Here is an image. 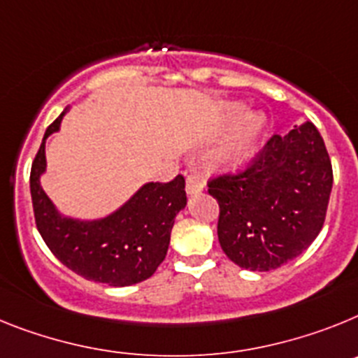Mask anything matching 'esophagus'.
Wrapping results in <instances>:
<instances>
[{
  "label": "esophagus",
  "instance_id": "1",
  "mask_svg": "<svg viewBox=\"0 0 358 358\" xmlns=\"http://www.w3.org/2000/svg\"><path fill=\"white\" fill-rule=\"evenodd\" d=\"M185 191L187 194H198V192L203 191V183L198 178L194 173H187V178H185Z\"/></svg>",
  "mask_w": 358,
  "mask_h": 358
}]
</instances>
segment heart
Masks as SVG:
<instances>
[{
  "instance_id": "1",
  "label": "heart",
  "mask_w": 358,
  "mask_h": 358,
  "mask_svg": "<svg viewBox=\"0 0 358 358\" xmlns=\"http://www.w3.org/2000/svg\"><path fill=\"white\" fill-rule=\"evenodd\" d=\"M236 123L238 126L232 129L231 135L227 136L214 153V166L222 167V169H234L250 160L259 148L266 127H268L265 115H245V106L239 102H229V104L222 106L220 117H217V127L227 129V127L235 126Z\"/></svg>"
}]
</instances>
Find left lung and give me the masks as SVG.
I'll return each mask as SVG.
<instances>
[{
  "instance_id": "8db88e82",
  "label": "left lung",
  "mask_w": 358,
  "mask_h": 358,
  "mask_svg": "<svg viewBox=\"0 0 358 358\" xmlns=\"http://www.w3.org/2000/svg\"><path fill=\"white\" fill-rule=\"evenodd\" d=\"M334 171L312 122L273 135L238 175L209 182L220 203L217 239L227 257L268 272L303 254L321 232Z\"/></svg>"
}]
</instances>
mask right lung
Instances as JSON below:
<instances>
[{
	"label": "right lung",
	"instance_id": "add662e5",
	"mask_svg": "<svg viewBox=\"0 0 358 358\" xmlns=\"http://www.w3.org/2000/svg\"><path fill=\"white\" fill-rule=\"evenodd\" d=\"M68 110L46 127L30 171V194L37 231L64 266L88 281L129 287L155 273L169 248L175 217L187 205L185 180L144 183L119 209L97 220L59 213L41 187L46 173L45 144L59 131Z\"/></svg>",
	"mask_w": 358,
	"mask_h": 358
}]
</instances>
